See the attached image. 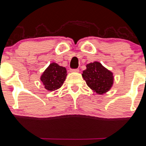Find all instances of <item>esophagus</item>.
Wrapping results in <instances>:
<instances>
[{
  "instance_id": "esophagus-1",
  "label": "esophagus",
  "mask_w": 146,
  "mask_h": 146,
  "mask_svg": "<svg viewBox=\"0 0 146 146\" xmlns=\"http://www.w3.org/2000/svg\"><path fill=\"white\" fill-rule=\"evenodd\" d=\"M70 71L72 72V73H78V72H79V69H78V68H76V69H70Z\"/></svg>"
}]
</instances>
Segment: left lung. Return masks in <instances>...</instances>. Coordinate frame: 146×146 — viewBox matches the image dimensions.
I'll return each instance as SVG.
<instances>
[{"mask_svg":"<svg viewBox=\"0 0 146 146\" xmlns=\"http://www.w3.org/2000/svg\"><path fill=\"white\" fill-rule=\"evenodd\" d=\"M82 76L91 90L98 94L106 93L113 85V74L101 63L94 61L86 66Z\"/></svg>","mask_w":146,"mask_h":146,"instance_id":"left-lung-1","label":"left lung"}]
</instances>
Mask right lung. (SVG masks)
<instances>
[{
	"label": "right lung",
	"instance_id": "obj_1",
	"mask_svg": "<svg viewBox=\"0 0 146 146\" xmlns=\"http://www.w3.org/2000/svg\"><path fill=\"white\" fill-rule=\"evenodd\" d=\"M66 76L67 71L65 67L53 62L42 73L40 80L46 90L52 92L60 88L64 84Z\"/></svg>",
	"mask_w": 146,
	"mask_h": 146
}]
</instances>
